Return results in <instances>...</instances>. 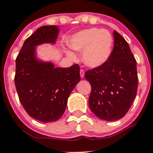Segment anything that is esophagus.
Segmentation results:
<instances>
[{"label":"esophagus","instance_id":"esophagus-1","mask_svg":"<svg viewBox=\"0 0 153 153\" xmlns=\"http://www.w3.org/2000/svg\"><path fill=\"white\" fill-rule=\"evenodd\" d=\"M79 74H80V77L83 78L84 76H85V72H84L83 70H80V71H79Z\"/></svg>","mask_w":153,"mask_h":153}]
</instances>
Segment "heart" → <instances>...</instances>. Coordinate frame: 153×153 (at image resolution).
Segmentation results:
<instances>
[{"instance_id": "heart-1", "label": "heart", "mask_w": 153, "mask_h": 153, "mask_svg": "<svg viewBox=\"0 0 153 153\" xmlns=\"http://www.w3.org/2000/svg\"><path fill=\"white\" fill-rule=\"evenodd\" d=\"M113 45L111 33L105 29L96 27L82 30L76 33L70 40V46L75 51H82V60L91 68H99L110 59ZM67 56L76 59L74 52L66 50Z\"/></svg>"}]
</instances>
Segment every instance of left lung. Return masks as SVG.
Segmentation results:
<instances>
[{
    "label": "left lung",
    "instance_id": "obj_1",
    "mask_svg": "<svg viewBox=\"0 0 153 153\" xmlns=\"http://www.w3.org/2000/svg\"><path fill=\"white\" fill-rule=\"evenodd\" d=\"M113 37L114 46L109 60L85 74L91 86L90 110L106 121L125 116L136 97L138 85L136 60L129 45L116 30Z\"/></svg>",
    "mask_w": 153,
    "mask_h": 153
}]
</instances>
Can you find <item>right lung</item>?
Listing matches in <instances>:
<instances>
[{"label":"right lung","mask_w":153,"mask_h":153,"mask_svg":"<svg viewBox=\"0 0 153 153\" xmlns=\"http://www.w3.org/2000/svg\"><path fill=\"white\" fill-rule=\"evenodd\" d=\"M59 33L56 25L39 27L26 39L16 60L15 85L20 102L30 117L45 123L62 117L70 94L80 81L78 65L55 68L37 57V46L55 44Z\"/></svg>","instance_id":"1"}]
</instances>
